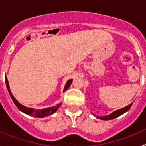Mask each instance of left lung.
Returning a JSON list of instances; mask_svg holds the SVG:
<instances>
[{
	"mask_svg": "<svg viewBox=\"0 0 146 146\" xmlns=\"http://www.w3.org/2000/svg\"><path fill=\"white\" fill-rule=\"evenodd\" d=\"M131 105H132V103H131L130 104H129V105L126 106L125 108H122V109L118 110H116V111L113 112V113L108 115H105V116H96V118H99V119L104 120V121H108V120L114 119V118H118V116H120V115H123V113H125L126 112L128 111V110H129V109L131 108Z\"/></svg>",
	"mask_w": 146,
	"mask_h": 146,
	"instance_id": "obj_1",
	"label": "left lung"
}]
</instances>
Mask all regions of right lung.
<instances>
[{
    "instance_id": "1",
    "label": "right lung",
    "mask_w": 146,
    "mask_h": 146,
    "mask_svg": "<svg viewBox=\"0 0 146 146\" xmlns=\"http://www.w3.org/2000/svg\"><path fill=\"white\" fill-rule=\"evenodd\" d=\"M5 81H6V87H7L8 91H9V93L10 96H11V99H12V101L14 102V103H15V105L17 106V108L20 110V111L25 113V114L28 115L36 117V118H44V117H47L48 116V115H52L53 113H55V112L57 111V110L58 109L59 107L61 105V103H59V104H56V105L54 107H51V108H44V109H42V110H36V109H33V108H27V107L24 106V105H23V104H20V103L18 102L17 100L14 97V96H13L12 94H11V91H10L9 85V82H8L6 76H5ZM72 79H70L67 81L66 83L65 87H64V91H65L66 89L69 88L70 85L72 84Z\"/></svg>"
}]
</instances>
